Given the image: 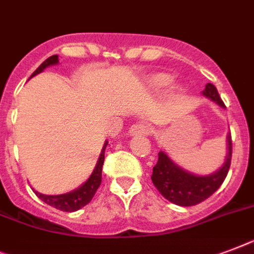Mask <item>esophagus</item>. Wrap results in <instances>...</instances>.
<instances>
[{"mask_svg":"<svg viewBox=\"0 0 254 254\" xmlns=\"http://www.w3.org/2000/svg\"><path fill=\"white\" fill-rule=\"evenodd\" d=\"M151 127L148 125L147 123H137L133 124L130 127H129V134L130 135H148V134L151 133Z\"/></svg>","mask_w":254,"mask_h":254,"instance_id":"1","label":"esophagus"}]
</instances>
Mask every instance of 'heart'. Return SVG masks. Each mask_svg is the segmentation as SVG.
I'll use <instances>...</instances> for the list:
<instances>
[{"label":"heart","mask_w":254,"mask_h":254,"mask_svg":"<svg viewBox=\"0 0 254 254\" xmlns=\"http://www.w3.org/2000/svg\"><path fill=\"white\" fill-rule=\"evenodd\" d=\"M171 83H172V78L170 75L162 73L152 74L145 79L143 88H145L146 94L158 95L166 91L171 86Z\"/></svg>","instance_id":"obj_1"}]
</instances>
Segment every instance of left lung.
Returning <instances> with one entry per match:
<instances>
[{"label": "left lung", "mask_w": 254, "mask_h": 254, "mask_svg": "<svg viewBox=\"0 0 254 254\" xmlns=\"http://www.w3.org/2000/svg\"><path fill=\"white\" fill-rule=\"evenodd\" d=\"M202 95L215 102L218 106L223 108L226 107L214 84H206ZM158 156V163L152 168L151 180L160 194L175 205L194 206L209 198L214 191L218 190V188L223 184L224 179L227 176L232 156L231 133L227 134V155L223 166L214 174L206 176L190 174L172 162L164 151H159Z\"/></svg>", "instance_id": "left-lung-1"}]
</instances>
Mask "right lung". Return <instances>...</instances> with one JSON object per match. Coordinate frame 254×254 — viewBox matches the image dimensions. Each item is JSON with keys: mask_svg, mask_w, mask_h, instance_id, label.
Listing matches in <instances>:
<instances>
[{"mask_svg": "<svg viewBox=\"0 0 254 254\" xmlns=\"http://www.w3.org/2000/svg\"><path fill=\"white\" fill-rule=\"evenodd\" d=\"M57 64H59V56H51L49 59H47L44 63L41 64L38 69L35 70L30 78L38 75L39 73H41L43 70L47 69L48 66H53V65H57ZM107 145H108V141L104 142V146H103L100 156H99L98 163L95 166V170L92 171L91 176L88 177L87 181L83 183L79 188L69 191V193H64V194L47 195L34 190L35 194L38 195L41 201H44L49 206H53V207L61 210V211L71 213V211H77V210L82 209L83 206H86L88 202L91 201L96 190H98V188L102 184V168L103 163H104V152H106Z\"/></svg>", "mask_w": 254, "mask_h": 254, "instance_id": "1", "label": "right lung"}]
</instances>
